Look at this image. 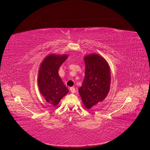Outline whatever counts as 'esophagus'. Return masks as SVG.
Returning <instances> with one entry per match:
<instances>
[{
  "label": "esophagus",
  "mask_w": 150,
  "mask_h": 150,
  "mask_svg": "<svg viewBox=\"0 0 150 150\" xmlns=\"http://www.w3.org/2000/svg\"><path fill=\"white\" fill-rule=\"evenodd\" d=\"M70 91L72 93H74L75 92V88L74 87H71L70 88Z\"/></svg>",
  "instance_id": "1"
}]
</instances>
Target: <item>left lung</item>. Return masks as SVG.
I'll return each instance as SVG.
<instances>
[{
  "instance_id": "1",
  "label": "left lung",
  "mask_w": 150,
  "mask_h": 150,
  "mask_svg": "<svg viewBox=\"0 0 150 150\" xmlns=\"http://www.w3.org/2000/svg\"><path fill=\"white\" fill-rule=\"evenodd\" d=\"M85 76L78 89L84 106L90 109L105 98L110 88V70L106 61L98 54L84 57Z\"/></svg>"
}]
</instances>
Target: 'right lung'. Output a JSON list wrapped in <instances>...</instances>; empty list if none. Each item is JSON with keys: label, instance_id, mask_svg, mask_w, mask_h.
Here are the masks:
<instances>
[{"label": "right lung", "instance_id": "obj_1", "mask_svg": "<svg viewBox=\"0 0 150 150\" xmlns=\"http://www.w3.org/2000/svg\"><path fill=\"white\" fill-rule=\"evenodd\" d=\"M67 58L66 55L51 54L44 59L39 68V91L46 101L53 106H56L61 98L69 92L58 74L59 68Z\"/></svg>", "mask_w": 150, "mask_h": 150}]
</instances>
